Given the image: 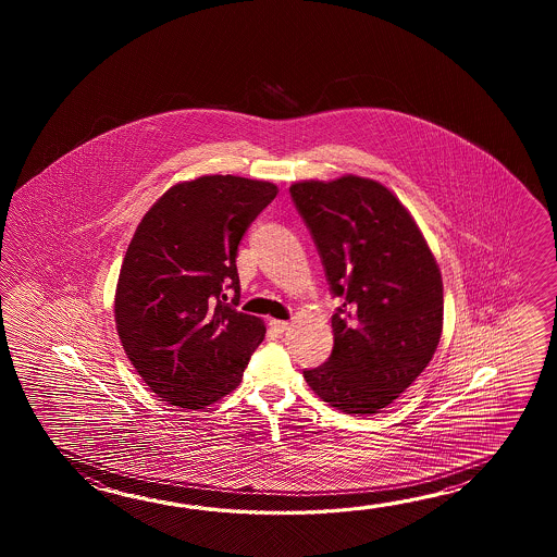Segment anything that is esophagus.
Here are the masks:
<instances>
[{"label": "esophagus", "mask_w": 557, "mask_h": 557, "mask_svg": "<svg viewBox=\"0 0 557 557\" xmlns=\"http://www.w3.org/2000/svg\"><path fill=\"white\" fill-rule=\"evenodd\" d=\"M269 326H271L276 334H283L284 331H288V322H284V320L273 319L269 322Z\"/></svg>", "instance_id": "1"}]
</instances>
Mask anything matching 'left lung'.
Instances as JSON below:
<instances>
[{"label":"left lung","mask_w":557,"mask_h":557,"mask_svg":"<svg viewBox=\"0 0 557 557\" xmlns=\"http://www.w3.org/2000/svg\"><path fill=\"white\" fill-rule=\"evenodd\" d=\"M324 264L334 346L305 380L346 414H376L436 352L444 293L438 264L412 214L372 178L302 181L290 187Z\"/></svg>","instance_id":"left-lung-1"}]
</instances>
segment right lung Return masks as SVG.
<instances>
[{
	"mask_svg": "<svg viewBox=\"0 0 557 557\" xmlns=\"http://www.w3.org/2000/svg\"><path fill=\"white\" fill-rule=\"evenodd\" d=\"M276 193L269 181L233 175L177 183L131 238L115 293L119 338L165 403H216L237 388L262 343V320L237 310V250Z\"/></svg>",
	"mask_w": 557,
	"mask_h": 557,
	"instance_id": "obj_1",
	"label": "right lung"
}]
</instances>
